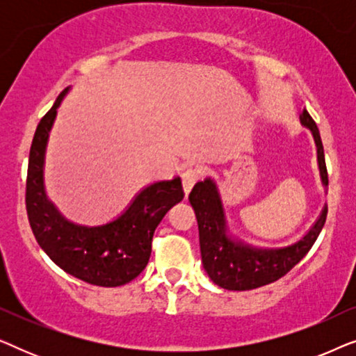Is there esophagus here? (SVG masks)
Returning <instances> with one entry per match:
<instances>
[{"mask_svg":"<svg viewBox=\"0 0 356 356\" xmlns=\"http://www.w3.org/2000/svg\"><path fill=\"white\" fill-rule=\"evenodd\" d=\"M197 179H199V170H196V168L189 167L181 173V183H183V189H184V194H186V196L193 189L194 184H196Z\"/></svg>","mask_w":356,"mask_h":356,"instance_id":"34e87169","label":"esophagus"}]
</instances>
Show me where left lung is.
I'll use <instances>...</instances> for the list:
<instances>
[{"label":"left lung","instance_id":"8db88e82","mask_svg":"<svg viewBox=\"0 0 356 356\" xmlns=\"http://www.w3.org/2000/svg\"><path fill=\"white\" fill-rule=\"evenodd\" d=\"M301 123L308 126L318 145V160L323 183H329L325 168L324 147L318 126L308 111L303 110L300 116ZM189 202L194 209L199 227V245H201L202 264L213 284L225 290H252L264 286L293 269L318 240L323 230L327 207H324L313 228L295 245L282 250H257L243 243L233 241L227 236L225 217L216 183L204 179L194 184L189 193Z\"/></svg>","mask_w":356,"mask_h":356}]
</instances>
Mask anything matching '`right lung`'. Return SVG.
Listing matches in <instances>:
<instances>
[{"label": "right lung", "mask_w": 356, "mask_h": 356, "mask_svg": "<svg viewBox=\"0 0 356 356\" xmlns=\"http://www.w3.org/2000/svg\"><path fill=\"white\" fill-rule=\"evenodd\" d=\"M66 90L47 111L33 134L29 154L26 209L33 236L58 267L90 285L120 286L134 280L147 266L155 228L184 197L181 179L150 184L123 216L102 227L67 222L47 199L43 159L56 108Z\"/></svg>", "instance_id": "obj_1"}]
</instances>
